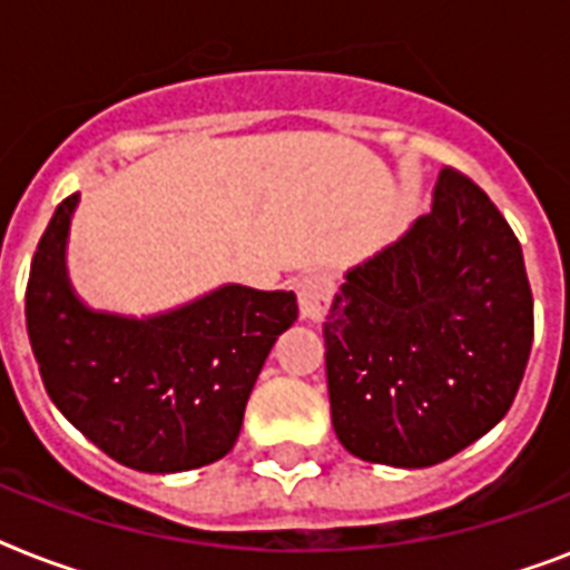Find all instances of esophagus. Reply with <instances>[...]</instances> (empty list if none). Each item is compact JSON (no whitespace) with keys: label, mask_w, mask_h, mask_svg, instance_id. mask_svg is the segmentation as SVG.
Segmentation results:
<instances>
[{"label":"esophagus","mask_w":570,"mask_h":570,"mask_svg":"<svg viewBox=\"0 0 570 570\" xmlns=\"http://www.w3.org/2000/svg\"><path fill=\"white\" fill-rule=\"evenodd\" d=\"M295 293H298V311H302V320L320 322L322 316L328 313V304L331 298H334V281H331L325 272H307V275L298 277Z\"/></svg>","instance_id":"1"}]
</instances>
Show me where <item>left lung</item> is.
Masks as SVG:
<instances>
[{
    "label": "left lung",
    "instance_id": "left-lung-1",
    "mask_svg": "<svg viewBox=\"0 0 570 570\" xmlns=\"http://www.w3.org/2000/svg\"><path fill=\"white\" fill-rule=\"evenodd\" d=\"M322 337L340 443L387 468L441 464L491 432L521 387V242L476 183L443 168L432 209L343 275Z\"/></svg>",
    "mask_w": 570,
    "mask_h": 570
}]
</instances>
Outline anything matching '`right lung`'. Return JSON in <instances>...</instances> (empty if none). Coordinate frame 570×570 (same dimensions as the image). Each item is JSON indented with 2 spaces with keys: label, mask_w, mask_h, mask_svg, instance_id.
<instances>
[{
  "label": "right lung",
  "mask_w": 570,
  "mask_h": 570,
  "mask_svg": "<svg viewBox=\"0 0 570 570\" xmlns=\"http://www.w3.org/2000/svg\"><path fill=\"white\" fill-rule=\"evenodd\" d=\"M79 195L40 236L26 328L56 407L109 459L141 473H183L224 459L275 340L298 320L295 293L215 286L154 316L94 311L67 275Z\"/></svg>",
  "instance_id": "add662e5"
}]
</instances>
